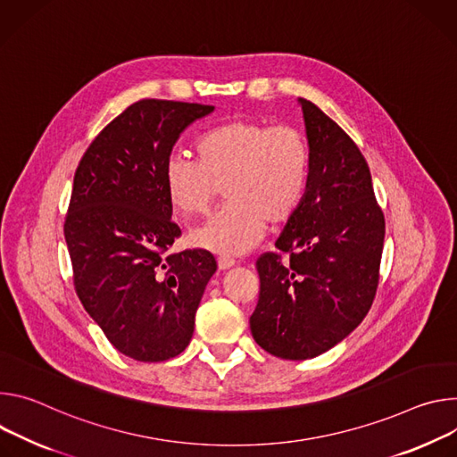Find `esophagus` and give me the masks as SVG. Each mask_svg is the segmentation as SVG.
I'll return each instance as SVG.
<instances>
[{
    "mask_svg": "<svg viewBox=\"0 0 457 457\" xmlns=\"http://www.w3.org/2000/svg\"><path fill=\"white\" fill-rule=\"evenodd\" d=\"M234 265H236V262L230 260V258H218V269L220 270H227V269H230Z\"/></svg>",
    "mask_w": 457,
    "mask_h": 457,
    "instance_id": "34e87169",
    "label": "esophagus"
}]
</instances>
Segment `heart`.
<instances>
[{"label": "heart", "instance_id": "b5f03b06", "mask_svg": "<svg viewBox=\"0 0 457 457\" xmlns=\"http://www.w3.org/2000/svg\"><path fill=\"white\" fill-rule=\"evenodd\" d=\"M195 163L172 158L163 174L172 209L185 220L205 216L227 188L228 205L190 241L221 256L254 248L267 223L281 227L297 212L307 190L311 152L305 136L288 125L232 120L203 132Z\"/></svg>", "mask_w": 457, "mask_h": 457}]
</instances>
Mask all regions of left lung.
I'll use <instances>...</instances> for the list:
<instances>
[{
  "mask_svg": "<svg viewBox=\"0 0 457 457\" xmlns=\"http://www.w3.org/2000/svg\"><path fill=\"white\" fill-rule=\"evenodd\" d=\"M297 101L311 152L307 190L276 241L279 252L256 262L260 299L250 316L256 343L281 360L316 358L363 321L385 239L361 150L312 101Z\"/></svg>",
  "mask_w": 457,
  "mask_h": 457,
  "instance_id": "8db88e82",
  "label": "left lung"
}]
</instances>
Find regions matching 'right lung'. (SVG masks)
<instances>
[{"label":"right lung","mask_w":457,"mask_h":457,"mask_svg":"<svg viewBox=\"0 0 457 457\" xmlns=\"http://www.w3.org/2000/svg\"><path fill=\"white\" fill-rule=\"evenodd\" d=\"M212 105L139 99L83 154L65 218L74 287L88 316L125 356L181 353L218 265L207 250L170 254L181 236L163 174L179 134Z\"/></svg>","instance_id":"obj_1"}]
</instances>
